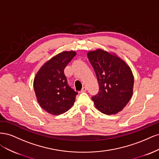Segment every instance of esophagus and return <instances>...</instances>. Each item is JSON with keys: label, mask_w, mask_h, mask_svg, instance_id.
<instances>
[{"label": "esophagus", "mask_w": 159, "mask_h": 159, "mask_svg": "<svg viewBox=\"0 0 159 159\" xmlns=\"http://www.w3.org/2000/svg\"><path fill=\"white\" fill-rule=\"evenodd\" d=\"M86 90H87V88H86L85 87H84V88H82V89H81V93L85 92V91H86Z\"/></svg>", "instance_id": "1"}]
</instances>
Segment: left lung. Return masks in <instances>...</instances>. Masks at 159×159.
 <instances>
[{
	"label": "left lung",
	"instance_id": "8db88e82",
	"mask_svg": "<svg viewBox=\"0 0 159 159\" xmlns=\"http://www.w3.org/2000/svg\"><path fill=\"white\" fill-rule=\"evenodd\" d=\"M99 90L92 97L95 107L106 115L116 114L129 103L133 93L134 77L128 64L115 53L102 49L88 52Z\"/></svg>",
	"mask_w": 159,
	"mask_h": 159
}]
</instances>
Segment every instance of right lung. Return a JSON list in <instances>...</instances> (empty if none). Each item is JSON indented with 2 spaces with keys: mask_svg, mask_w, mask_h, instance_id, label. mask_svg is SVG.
<instances>
[{
  "mask_svg": "<svg viewBox=\"0 0 159 159\" xmlns=\"http://www.w3.org/2000/svg\"><path fill=\"white\" fill-rule=\"evenodd\" d=\"M76 55L75 51H64L43 65L34 79V89L40 107L48 113L58 115L74 105L78 93L67 83L64 68Z\"/></svg>",
  "mask_w": 159,
  "mask_h": 159,
  "instance_id": "obj_1",
  "label": "right lung"
}]
</instances>
